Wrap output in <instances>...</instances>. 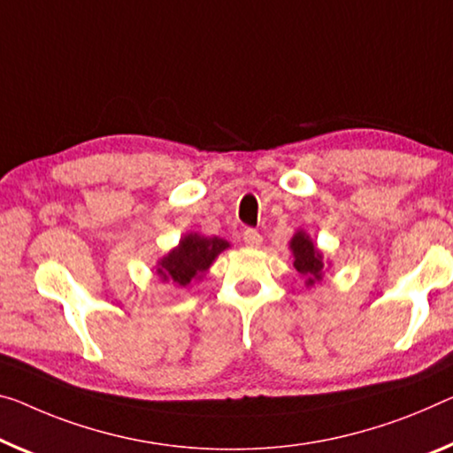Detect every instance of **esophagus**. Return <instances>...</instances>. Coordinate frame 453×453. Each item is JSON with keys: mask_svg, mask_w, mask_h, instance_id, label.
<instances>
[{"mask_svg": "<svg viewBox=\"0 0 453 453\" xmlns=\"http://www.w3.org/2000/svg\"><path fill=\"white\" fill-rule=\"evenodd\" d=\"M242 241H245V245L250 249H257L261 247L263 242V236L255 231V228H247L245 233H242Z\"/></svg>", "mask_w": 453, "mask_h": 453, "instance_id": "esophagus-1", "label": "esophagus"}]
</instances>
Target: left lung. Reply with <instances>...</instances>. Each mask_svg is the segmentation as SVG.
<instances>
[{
	"label": "left lung",
	"instance_id": "left-lung-1",
	"mask_svg": "<svg viewBox=\"0 0 453 453\" xmlns=\"http://www.w3.org/2000/svg\"><path fill=\"white\" fill-rule=\"evenodd\" d=\"M291 250H294V267L297 273L305 277V283L314 285V281L322 280V257H319L318 250L314 249V242L310 241V236L305 233H296L294 239H291Z\"/></svg>",
	"mask_w": 453,
	"mask_h": 453
}]
</instances>
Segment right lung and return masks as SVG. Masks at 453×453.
Segmentation results:
<instances>
[{
  "label": "right lung",
  "instance_id": "right-lung-1",
  "mask_svg": "<svg viewBox=\"0 0 453 453\" xmlns=\"http://www.w3.org/2000/svg\"><path fill=\"white\" fill-rule=\"evenodd\" d=\"M228 247L226 241L222 239H204L198 234H188L180 241L178 249H173L172 253L162 261V269H157V273L162 275L164 281H173L186 288L194 277H203L204 271L211 267L220 250Z\"/></svg>",
  "mask_w": 453,
  "mask_h": 453
}]
</instances>
